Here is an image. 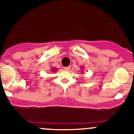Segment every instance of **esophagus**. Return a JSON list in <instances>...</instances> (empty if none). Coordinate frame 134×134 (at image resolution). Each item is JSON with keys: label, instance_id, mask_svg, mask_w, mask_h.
Returning <instances> with one entry per match:
<instances>
[{"label": "esophagus", "instance_id": "1", "mask_svg": "<svg viewBox=\"0 0 134 134\" xmlns=\"http://www.w3.org/2000/svg\"><path fill=\"white\" fill-rule=\"evenodd\" d=\"M69 69H70V67H64V70H65V71H69Z\"/></svg>", "mask_w": 134, "mask_h": 134}]
</instances>
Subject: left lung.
<instances>
[{"mask_svg":"<svg viewBox=\"0 0 134 134\" xmlns=\"http://www.w3.org/2000/svg\"><path fill=\"white\" fill-rule=\"evenodd\" d=\"M81 69H83V67H82V68H81Z\"/></svg>","mask_w":134,"mask_h":134,"instance_id":"8db88e82","label":"left lung"}]
</instances>
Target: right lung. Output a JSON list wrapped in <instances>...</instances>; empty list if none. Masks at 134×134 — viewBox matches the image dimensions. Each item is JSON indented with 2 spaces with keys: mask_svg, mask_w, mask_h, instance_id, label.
I'll return each mask as SVG.
<instances>
[{
  "mask_svg": "<svg viewBox=\"0 0 134 134\" xmlns=\"http://www.w3.org/2000/svg\"><path fill=\"white\" fill-rule=\"evenodd\" d=\"M51 71H52V72H55L57 71L56 69H51Z\"/></svg>",
  "mask_w": 134,
  "mask_h": 134,
  "instance_id": "obj_1",
  "label": "right lung"
}]
</instances>
